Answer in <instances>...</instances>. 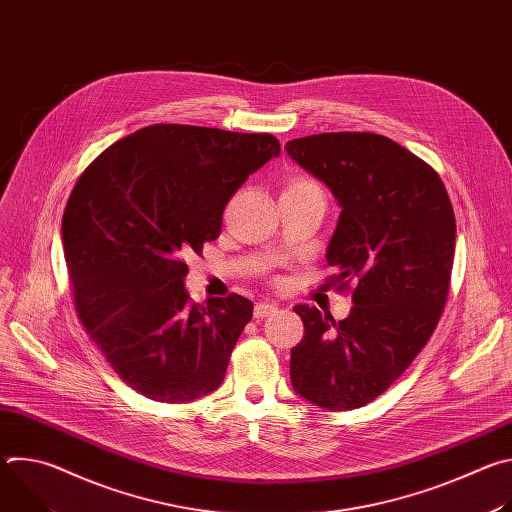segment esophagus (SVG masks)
<instances>
[{"instance_id":"1","label":"esophagus","mask_w":512,"mask_h":512,"mask_svg":"<svg viewBox=\"0 0 512 512\" xmlns=\"http://www.w3.org/2000/svg\"><path fill=\"white\" fill-rule=\"evenodd\" d=\"M275 312H277V304H273V302H259L255 306V310H253V316L257 320H263V318H267V316H271Z\"/></svg>"}]
</instances>
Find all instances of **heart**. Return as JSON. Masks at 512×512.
Here are the masks:
<instances>
[{
	"label": "heart",
	"instance_id": "1",
	"mask_svg": "<svg viewBox=\"0 0 512 512\" xmlns=\"http://www.w3.org/2000/svg\"><path fill=\"white\" fill-rule=\"evenodd\" d=\"M294 182H312V180H306V178H298V180H294Z\"/></svg>",
	"mask_w": 512,
	"mask_h": 512
}]
</instances>
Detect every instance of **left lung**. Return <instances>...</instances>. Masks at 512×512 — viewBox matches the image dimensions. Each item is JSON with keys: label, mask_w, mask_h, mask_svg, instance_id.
I'll use <instances>...</instances> for the list:
<instances>
[{"label": "left lung", "mask_w": 512, "mask_h": 512, "mask_svg": "<svg viewBox=\"0 0 512 512\" xmlns=\"http://www.w3.org/2000/svg\"><path fill=\"white\" fill-rule=\"evenodd\" d=\"M289 158L322 180L342 212L328 245V277L352 283L350 314L296 306L304 338L289 377L310 403L346 411L385 393L442 318L456 247L446 186L429 164L367 131L318 133L285 143Z\"/></svg>", "instance_id": "left-lung-1"}]
</instances>
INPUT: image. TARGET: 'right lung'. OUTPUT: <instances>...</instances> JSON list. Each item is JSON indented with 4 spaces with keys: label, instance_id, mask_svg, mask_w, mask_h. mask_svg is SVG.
Returning <instances> with one entry per match:
<instances>
[{
    "label": "right lung",
    "instance_id": "add662e5",
    "mask_svg": "<svg viewBox=\"0 0 512 512\" xmlns=\"http://www.w3.org/2000/svg\"><path fill=\"white\" fill-rule=\"evenodd\" d=\"M279 150L269 133L158 123L115 141L72 188L62 245L77 314L139 395L184 403L223 383L253 304L190 302L184 257L221 235L227 202Z\"/></svg>",
    "mask_w": 512,
    "mask_h": 512
}]
</instances>
